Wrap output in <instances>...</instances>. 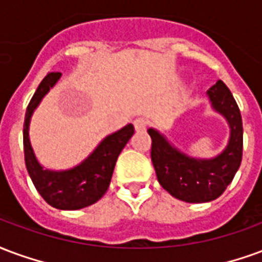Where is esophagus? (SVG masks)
<instances>
[{
	"label": "esophagus",
	"instance_id": "esophagus-1",
	"mask_svg": "<svg viewBox=\"0 0 262 262\" xmlns=\"http://www.w3.org/2000/svg\"><path fill=\"white\" fill-rule=\"evenodd\" d=\"M146 125H148V120L144 117H138L134 120V127L137 131H142V129L146 128Z\"/></svg>",
	"mask_w": 262,
	"mask_h": 262
}]
</instances>
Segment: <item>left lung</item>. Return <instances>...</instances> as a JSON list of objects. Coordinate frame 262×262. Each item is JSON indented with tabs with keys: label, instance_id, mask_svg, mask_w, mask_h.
Instances as JSON below:
<instances>
[{
	"label": "left lung",
	"instance_id": "8db88e82",
	"mask_svg": "<svg viewBox=\"0 0 262 262\" xmlns=\"http://www.w3.org/2000/svg\"><path fill=\"white\" fill-rule=\"evenodd\" d=\"M213 108L230 125L229 145L211 160L191 159L173 148L163 135L149 128L150 159L158 181L166 191L186 202H208L222 195L240 167L243 156V121L232 92L222 81L208 89Z\"/></svg>",
	"mask_w": 262,
	"mask_h": 262
}]
</instances>
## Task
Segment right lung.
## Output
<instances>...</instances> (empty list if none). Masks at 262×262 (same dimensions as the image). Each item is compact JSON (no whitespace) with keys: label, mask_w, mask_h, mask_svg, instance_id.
<instances>
[{"label":"right lung","mask_w":262,"mask_h":262,"mask_svg":"<svg viewBox=\"0 0 262 262\" xmlns=\"http://www.w3.org/2000/svg\"><path fill=\"white\" fill-rule=\"evenodd\" d=\"M61 72H50L40 82L30 99L24 123L25 163L36 190L47 204L57 209H81L99 201L107 191L113 170L120 152L134 134V125L128 124L117 133L108 135L83 163L67 171L45 170L36 160L29 141L30 116L40 100L58 81Z\"/></svg>","instance_id":"right-lung-1"}]
</instances>
